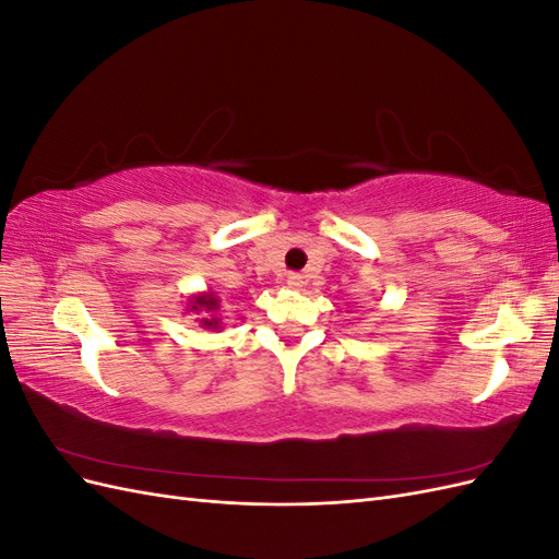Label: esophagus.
I'll return each mask as SVG.
<instances>
[{
  "label": "esophagus",
  "instance_id": "34e87169",
  "mask_svg": "<svg viewBox=\"0 0 559 559\" xmlns=\"http://www.w3.org/2000/svg\"><path fill=\"white\" fill-rule=\"evenodd\" d=\"M302 284H306V277H302V275H298V273L286 275V286H289V289H300Z\"/></svg>",
  "mask_w": 559,
  "mask_h": 559
}]
</instances>
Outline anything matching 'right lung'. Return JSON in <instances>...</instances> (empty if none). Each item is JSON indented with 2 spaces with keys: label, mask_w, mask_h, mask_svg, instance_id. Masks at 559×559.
I'll return each instance as SVG.
<instances>
[{
  "label": "right lung",
  "mask_w": 559,
  "mask_h": 559,
  "mask_svg": "<svg viewBox=\"0 0 559 559\" xmlns=\"http://www.w3.org/2000/svg\"><path fill=\"white\" fill-rule=\"evenodd\" d=\"M191 312H195V314H200V326L202 329H222L218 326V317H216V310H218V300L212 292H207V294H198V296H193L191 300Z\"/></svg>",
  "instance_id": "1"
}]
</instances>
